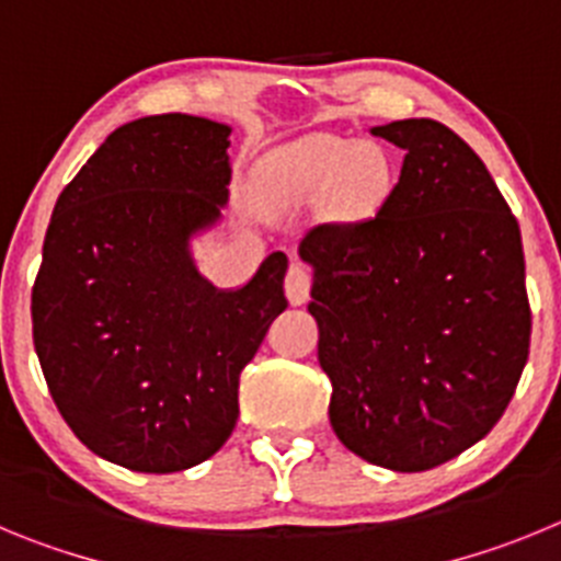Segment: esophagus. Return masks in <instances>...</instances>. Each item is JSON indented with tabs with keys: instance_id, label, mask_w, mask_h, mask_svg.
I'll use <instances>...</instances> for the list:
<instances>
[{
	"instance_id": "obj_1",
	"label": "esophagus",
	"mask_w": 561,
	"mask_h": 561,
	"mask_svg": "<svg viewBox=\"0 0 561 561\" xmlns=\"http://www.w3.org/2000/svg\"><path fill=\"white\" fill-rule=\"evenodd\" d=\"M310 282H312L310 268L301 265V262H293L290 271H287L285 276L287 301H290V305H305V301L310 299Z\"/></svg>"
}]
</instances>
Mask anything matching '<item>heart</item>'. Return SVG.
I'll return each instance as SVG.
<instances>
[{
  "mask_svg": "<svg viewBox=\"0 0 561 561\" xmlns=\"http://www.w3.org/2000/svg\"><path fill=\"white\" fill-rule=\"evenodd\" d=\"M285 181L293 195L316 198L332 193L346 218H371L393 190V161L380 145L318 136L287 161Z\"/></svg>",
  "mask_w": 561,
  "mask_h": 561,
  "instance_id": "b5f03b06",
  "label": "heart"
}]
</instances>
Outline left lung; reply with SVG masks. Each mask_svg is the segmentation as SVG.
Here are the masks:
<instances>
[{"label": "left lung", "instance_id": "8db88e82", "mask_svg": "<svg viewBox=\"0 0 561 561\" xmlns=\"http://www.w3.org/2000/svg\"><path fill=\"white\" fill-rule=\"evenodd\" d=\"M371 134L405 150L375 218L321 224L312 265L318 363L343 447L422 472L481 442L514 397L531 341L519 226L478 153L436 119Z\"/></svg>", "mask_w": 561, "mask_h": 561}]
</instances>
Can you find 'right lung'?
<instances>
[{
    "instance_id": "add662e5",
    "label": "right lung",
    "mask_w": 561,
    "mask_h": 561,
    "mask_svg": "<svg viewBox=\"0 0 561 561\" xmlns=\"http://www.w3.org/2000/svg\"><path fill=\"white\" fill-rule=\"evenodd\" d=\"M224 123L159 114L108 134L58 195L33 285V343L75 436L134 472H179L237 425L240 371L287 307L274 251L237 290L190 240L229 201Z\"/></svg>"
}]
</instances>
